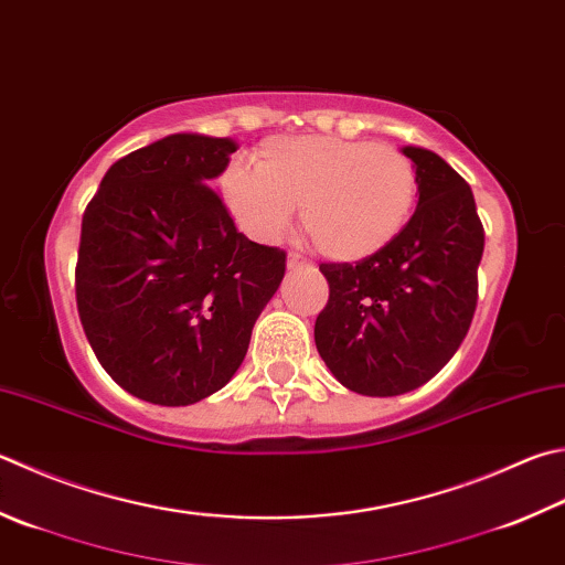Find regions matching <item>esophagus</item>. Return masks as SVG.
<instances>
[{
	"label": "esophagus",
	"instance_id": "1",
	"mask_svg": "<svg viewBox=\"0 0 565 565\" xmlns=\"http://www.w3.org/2000/svg\"><path fill=\"white\" fill-rule=\"evenodd\" d=\"M287 268L290 270H300V268H312V263L307 260V258H302L300 253H290L287 255Z\"/></svg>",
	"mask_w": 565,
	"mask_h": 565
}]
</instances>
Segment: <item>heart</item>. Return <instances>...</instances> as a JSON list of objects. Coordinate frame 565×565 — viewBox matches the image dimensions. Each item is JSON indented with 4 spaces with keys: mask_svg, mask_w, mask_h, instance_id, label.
Here are the masks:
<instances>
[{
    "mask_svg": "<svg viewBox=\"0 0 565 565\" xmlns=\"http://www.w3.org/2000/svg\"><path fill=\"white\" fill-rule=\"evenodd\" d=\"M418 177L391 145L342 137H275L255 152V169L231 164L221 196L238 228L273 243L290 228L300 206L315 248L334 260H361L386 248L406 226Z\"/></svg>",
    "mask_w": 565,
    "mask_h": 565,
    "instance_id": "1",
    "label": "heart"
}]
</instances>
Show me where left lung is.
Here are the masks:
<instances>
[{
  "label": "left lung",
  "instance_id": "left-lung-1",
  "mask_svg": "<svg viewBox=\"0 0 565 565\" xmlns=\"http://www.w3.org/2000/svg\"><path fill=\"white\" fill-rule=\"evenodd\" d=\"M418 209L386 248L322 263L329 300L315 342L329 371L361 396H398L448 364L472 324L484 228L470 184L430 150L406 147Z\"/></svg>",
  "mask_w": 565,
  "mask_h": 565
}]
</instances>
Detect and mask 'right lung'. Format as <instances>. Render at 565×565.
<instances>
[{"mask_svg": "<svg viewBox=\"0 0 565 565\" xmlns=\"http://www.w3.org/2000/svg\"><path fill=\"white\" fill-rule=\"evenodd\" d=\"M236 142L172 135L125 154L85 206L83 332L132 396L189 406L226 386L285 275V250L238 233L211 179Z\"/></svg>", "mask_w": 565, "mask_h": 565, "instance_id": "1", "label": "right lung"}]
</instances>
